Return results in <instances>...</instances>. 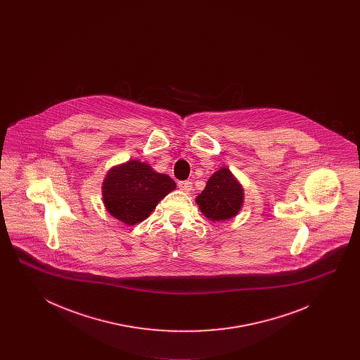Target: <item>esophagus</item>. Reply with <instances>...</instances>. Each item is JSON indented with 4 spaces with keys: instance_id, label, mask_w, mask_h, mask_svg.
I'll list each match as a JSON object with an SVG mask.
<instances>
[{
    "instance_id": "obj_1",
    "label": "esophagus",
    "mask_w": 360,
    "mask_h": 360,
    "mask_svg": "<svg viewBox=\"0 0 360 360\" xmlns=\"http://www.w3.org/2000/svg\"><path fill=\"white\" fill-rule=\"evenodd\" d=\"M178 188L185 193H190L193 190V185L190 181H181V182H178Z\"/></svg>"
}]
</instances>
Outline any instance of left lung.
<instances>
[{"mask_svg":"<svg viewBox=\"0 0 360 360\" xmlns=\"http://www.w3.org/2000/svg\"><path fill=\"white\" fill-rule=\"evenodd\" d=\"M195 202L209 220L225 221L239 213L244 202V191L229 169L223 167L207 179Z\"/></svg>","mask_w":360,"mask_h":360,"instance_id":"1","label":"left lung"}]
</instances>
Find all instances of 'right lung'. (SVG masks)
<instances>
[{
    "instance_id": "obj_1",
    "label": "right lung",
    "mask_w": 360,
    "mask_h": 360,
    "mask_svg": "<svg viewBox=\"0 0 360 360\" xmlns=\"http://www.w3.org/2000/svg\"><path fill=\"white\" fill-rule=\"evenodd\" d=\"M175 188L166 174L154 172L139 160H128L112 167L103 184V204L117 220L135 225L146 220L160 200Z\"/></svg>"
}]
</instances>
